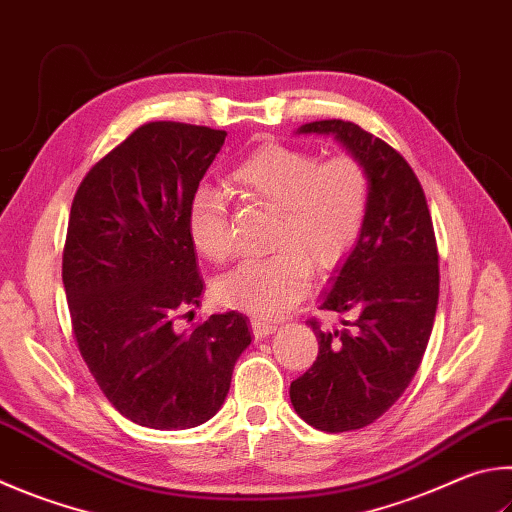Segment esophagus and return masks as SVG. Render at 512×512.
Instances as JSON below:
<instances>
[{"instance_id":"obj_1","label":"esophagus","mask_w":512,"mask_h":512,"mask_svg":"<svg viewBox=\"0 0 512 512\" xmlns=\"http://www.w3.org/2000/svg\"><path fill=\"white\" fill-rule=\"evenodd\" d=\"M250 327H253L255 338H266V336H271V333L277 331L273 322H264V320H253V322H250Z\"/></svg>"}]
</instances>
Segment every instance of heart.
<instances>
[{"mask_svg": "<svg viewBox=\"0 0 512 512\" xmlns=\"http://www.w3.org/2000/svg\"><path fill=\"white\" fill-rule=\"evenodd\" d=\"M230 181L244 197L275 210L273 255L248 259L217 282V300L255 318H277L304 297L315 273L347 262L365 230L371 203L367 167L351 154L320 161L288 145H264L239 161ZM194 248L210 262L235 255L226 201L199 188L188 206Z\"/></svg>", "mask_w": 512, "mask_h": 512, "instance_id": "obj_1", "label": "heart"}]
</instances>
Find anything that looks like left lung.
<instances>
[{"label":"left lung","instance_id":"8db88e82","mask_svg":"<svg viewBox=\"0 0 512 512\" xmlns=\"http://www.w3.org/2000/svg\"><path fill=\"white\" fill-rule=\"evenodd\" d=\"M300 134L336 136L367 167L371 203L358 246L331 277L320 309L351 313V329L322 331L318 358L291 383V403L322 432L360 430L412 383L439 304V250L414 170L392 145L349 120H315Z\"/></svg>","mask_w":512,"mask_h":512}]
</instances>
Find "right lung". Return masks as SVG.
Segmentation results:
<instances>
[{"label": "right lung", "instance_id": "add662e5", "mask_svg": "<svg viewBox=\"0 0 512 512\" xmlns=\"http://www.w3.org/2000/svg\"><path fill=\"white\" fill-rule=\"evenodd\" d=\"M226 141L224 129L156 120L91 167L71 203L62 282L82 360L129 421L188 430L219 412L248 318L210 315L188 333L203 280L188 206Z\"/></svg>", "mask_w": 512, "mask_h": 512}]
</instances>
